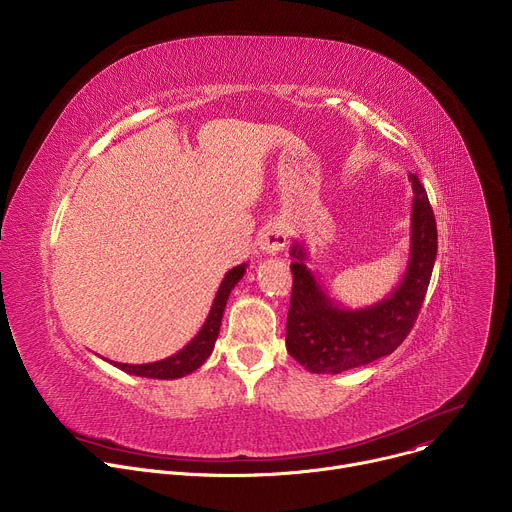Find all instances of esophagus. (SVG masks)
I'll return each instance as SVG.
<instances>
[{"instance_id": "34e87169", "label": "esophagus", "mask_w": 512, "mask_h": 512, "mask_svg": "<svg viewBox=\"0 0 512 512\" xmlns=\"http://www.w3.org/2000/svg\"><path fill=\"white\" fill-rule=\"evenodd\" d=\"M285 243H287V229H285V225L281 221L269 223L261 231V235H259V249H261V253L271 255V257L281 253Z\"/></svg>"}]
</instances>
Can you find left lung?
Segmentation results:
<instances>
[{
  "label": "left lung",
  "mask_w": 512,
  "mask_h": 512,
  "mask_svg": "<svg viewBox=\"0 0 512 512\" xmlns=\"http://www.w3.org/2000/svg\"><path fill=\"white\" fill-rule=\"evenodd\" d=\"M411 204V245L407 269L391 296L367 308H344L334 302L308 269V251L291 245L294 273L287 312L285 346L302 367L316 375H338L391 354L411 332L437 255L435 216L427 192L415 174Z\"/></svg>",
  "instance_id": "obj_1"
}]
</instances>
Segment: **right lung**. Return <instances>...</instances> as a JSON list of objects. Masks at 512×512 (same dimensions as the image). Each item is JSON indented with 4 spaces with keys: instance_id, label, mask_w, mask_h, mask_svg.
<instances>
[{
    "instance_id": "right-lung-1",
    "label": "right lung",
    "mask_w": 512,
    "mask_h": 512,
    "mask_svg": "<svg viewBox=\"0 0 512 512\" xmlns=\"http://www.w3.org/2000/svg\"><path fill=\"white\" fill-rule=\"evenodd\" d=\"M245 269H247V263H241V265L233 267L223 277L221 287H218V291H216L214 302L210 306V312H208L200 332L182 350H178L176 354H172L164 360H156V362H148V364L113 362V367L129 373V375L145 377V379H180V377H186V375L194 373L196 369H200L214 348L218 330H221L227 300L231 296L233 287L243 279Z\"/></svg>"
}]
</instances>
